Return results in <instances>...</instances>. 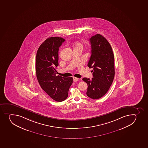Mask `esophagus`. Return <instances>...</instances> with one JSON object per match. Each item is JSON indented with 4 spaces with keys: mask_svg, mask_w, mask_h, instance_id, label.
<instances>
[{
    "mask_svg": "<svg viewBox=\"0 0 148 148\" xmlns=\"http://www.w3.org/2000/svg\"><path fill=\"white\" fill-rule=\"evenodd\" d=\"M79 80V78H77V77H73V82H77L78 81V80Z\"/></svg>",
    "mask_w": 148,
    "mask_h": 148,
    "instance_id": "esophagus-1",
    "label": "esophagus"
}]
</instances>
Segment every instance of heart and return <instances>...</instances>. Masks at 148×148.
I'll list each match as a JSON object with an SVG mask.
<instances>
[{
  "label": "heart",
  "instance_id": "1",
  "mask_svg": "<svg viewBox=\"0 0 148 148\" xmlns=\"http://www.w3.org/2000/svg\"><path fill=\"white\" fill-rule=\"evenodd\" d=\"M75 47H82V45L80 42H76L75 44Z\"/></svg>",
  "mask_w": 148,
  "mask_h": 148
}]
</instances>
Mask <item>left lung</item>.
Here are the masks:
<instances>
[{"instance_id": "left-lung-1", "label": "left lung", "mask_w": 148, "mask_h": 148, "mask_svg": "<svg viewBox=\"0 0 148 148\" xmlns=\"http://www.w3.org/2000/svg\"><path fill=\"white\" fill-rule=\"evenodd\" d=\"M91 44V56L88 66L93 68V77H83L88 85L86 95L90 98L98 99L108 92L114 79V56L111 46L100 34L89 39Z\"/></svg>"}]
</instances>
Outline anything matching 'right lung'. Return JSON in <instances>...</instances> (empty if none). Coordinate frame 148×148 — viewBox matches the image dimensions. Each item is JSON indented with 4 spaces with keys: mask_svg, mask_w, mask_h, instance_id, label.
Here are the masks:
<instances>
[{
    "mask_svg": "<svg viewBox=\"0 0 148 148\" xmlns=\"http://www.w3.org/2000/svg\"><path fill=\"white\" fill-rule=\"evenodd\" d=\"M65 40L51 37L45 40L38 48L36 56L37 79L42 89L56 101L60 102L68 96L73 82L72 77L56 76L58 66V50Z\"/></svg>",
    "mask_w": 148,
    "mask_h": 148,
    "instance_id": "right-lung-1",
    "label": "right lung"
}]
</instances>
